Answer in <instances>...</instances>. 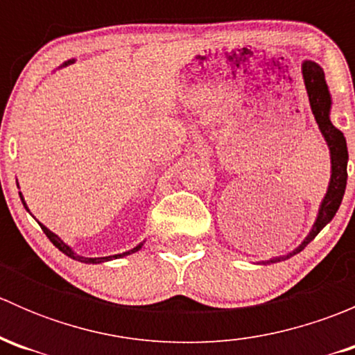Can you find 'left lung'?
I'll list each match as a JSON object with an SVG mask.
<instances>
[{"label": "left lung", "mask_w": 355, "mask_h": 355, "mask_svg": "<svg viewBox=\"0 0 355 355\" xmlns=\"http://www.w3.org/2000/svg\"><path fill=\"white\" fill-rule=\"evenodd\" d=\"M302 77L304 84H306L307 96H309V105L313 110L316 123L320 127L321 134H323L324 141H327L328 149H330L331 157V177L330 185H328L327 196H324L323 202H321L320 211H318V218L314 221L313 228H311L309 235L304 239V242L287 256L273 257L270 263H278V261L288 259V257L295 256L304 249L328 223L333 220V216L338 211L340 204H342L343 194H345L347 185V161H349V153H347V142L342 132L331 123L330 120V110H331V96L328 91L327 80H324V71L318 63L314 62H304L302 63Z\"/></svg>", "instance_id": "1"}]
</instances>
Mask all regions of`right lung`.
<instances>
[{
    "instance_id": "1",
    "label": "right lung",
    "mask_w": 355,
    "mask_h": 355,
    "mask_svg": "<svg viewBox=\"0 0 355 355\" xmlns=\"http://www.w3.org/2000/svg\"><path fill=\"white\" fill-rule=\"evenodd\" d=\"M73 62H75V60H68V62L63 63L62 67L70 65V63H73ZM19 194H20V199H22V204L25 206V209H27V204H25L22 192H19ZM27 211H28V209H27ZM37 223H39V221H37ZM39 225H41V228H42V232H44V234H46V237H48L49 241L53 242V245L58 247V249L62 250L63 254H67L68 257H71V259H75V261H80V263H87V264H99V263H106V261H111V259H120V257H123V256H130V254L137 252V250L141 249V247H142V244H139L137 247H134V249L127 250V252L114 254V256H106V257H84V256H78L77 252H73V250H71V247H70V245H67L65 242H63L62 239L58 237V235L53 234V232L49 230V228H46L44 225H42V223H39Z\"/></svg>"
}]
</instances>
